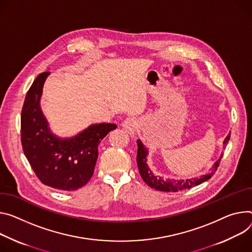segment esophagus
<instances>
[{
	"instance_id": "1",
	"label": "esophagus",
	"mask_w": 252,
	"mask_h": 252,
	"mask_svg": "<svg viewBox=\"0 0 252 252\" xmlns=\"http://www.w3.org/2000/svg\"><path fill=\"white\" fill-rule=\"evenodd\" d=\"M122 126L124 127V129H126L128 133L132 134L135 129H136V122L134 119L132 118H126L123 124H122Z\"/></svg>"
}]
</instances>
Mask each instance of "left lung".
<instances>
[{"mask_svg":"<svg viewBox=\"0 0 252 252\" xmlns=\"http://www.w3.org/2000/svg\"><path fill=\"white\" fill-rule=\"evenodd\" d=\"M229 139H230V133L226 136L224 142H223L224 147L227 145ZM136 144H138L136 163H138V168H139L142 179L145 181L146 184L148 186H150L151 188H154L158 191H163V192H178L181 190L190 189L194 186L200 185L201 183H203L205 181L209 180L216 172V170L220 164L221 158L223 157V155L220 156V158L214 163L213 167L209 170V173L206 175H202L197 178L186 179V180H173V179L164 180L162 177L154 175V173L149 168V166L147 164V156H148L149 152H148V149L142 143V141L138 140L136 141Z\"/></svg>","mask_w":252,"mask_h":252,"instance_id":"1","label":"left lung"}]
</instances>
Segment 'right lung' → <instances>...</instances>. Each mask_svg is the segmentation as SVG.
<instances>
[{
    "label": "right lung",
    "mask_w": 252,
    "mask_h": 252,
    "mask_svg": "<svg viewBox=\"0 0 252 252\" xmlns=\"http://www.w3.org/2000/svg\"><path fill=\"white\" fill-rule=\"evenodd\" d=\"M50 72L39 74L25 97L21 113V142L34 173L44 185L74 191L94 175L98 145L114 124L91 125L68 139L54 134L40 106L43 86Z\"/></svg>",
    "instance_id": "add662e5"
}]
</instances>
